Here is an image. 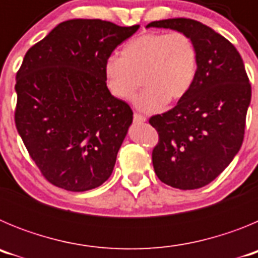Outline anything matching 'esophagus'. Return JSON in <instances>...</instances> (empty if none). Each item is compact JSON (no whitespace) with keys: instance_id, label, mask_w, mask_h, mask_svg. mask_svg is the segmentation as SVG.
<instances>
[{"instance_id":"obj_1","label":"esophagus","mask_w":258,"mask_h":258,"mask_svg":"<svg viewBox=\"0 0 258 258\" xmlns=\"http://www.w3.org/2000/svg\"><path fill=\"white\" fill-rule=\"evenodd\" d=\"M133 118L136 124H143V122H146V117L145 116L140 115V113H134Z\"/></svg>"}]
</instances>
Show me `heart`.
<instances>
[{
    "label": "heart",
    "mask_w": 258,
    "mask_h": 258,
    "mask_svg": "<svg viewBox=\"0 0 258 258\" xmlns=\"http://www.w3.org/2000/svg\"><path fill=\"white\" fill-rule=\"evenodd\" d=\"M103 71L107 88L118 99H129L141 77L145 89L134 97V106L157 112L190 92L198 74V50L182 32H150L129 41L121 58L109 56Z\"/></svg>",
    "instance_id": "obj_1"
}]
</instances>
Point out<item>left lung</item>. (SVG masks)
Returning <instances> with one entry per match:
<instances>
[{
  "instance_id": "left-lung-1",
  "label": "left lung",
  "mask_w": 258,
  "mask_h": 258,
  "mask_svg": "<svg viewBox=\"0 0 258 258\" xmlns=\"http://www.w3.org/2000/svg\"><path fill=\"white\" fill-rule=\"evenodd\" d=\"M150 27L182 32L198 50L190 92L174 108L150 118L159 133L152 151L159 179L179 190H195L218 177L240 150L252 95L249 80L235 46L203 23L175 18Z\"/></svg>"
}]
</instances>
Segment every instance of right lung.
Here are the masks:
<instances>
[{
	"label": "right lung",
	"mask_w": 258,
	"mask_h": 258,
	"mask_svg": "<svg viewBox=\"0 0 258 258\" xmlns=\"http://www.w3.org/2000/svg\"><path fill=\"white\" fill-rule=\"evenodd\" d=\"M138 28L101 19L67 20L27 51L17 74L15 124L54 186L88 191L112 174L133 111L109 93L103 68Z\"/></svg>",
	"instance_id": "right-lung-1"
}]
</instances>
